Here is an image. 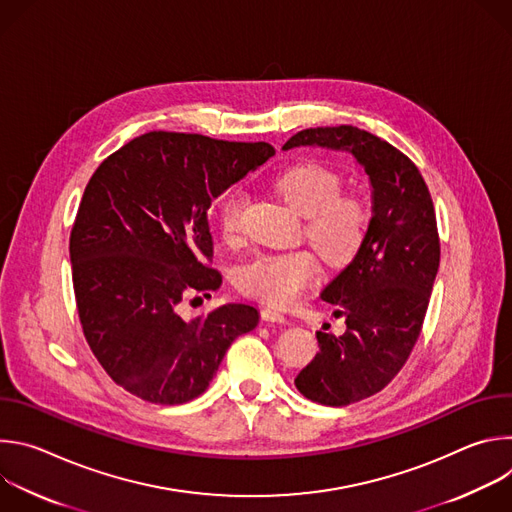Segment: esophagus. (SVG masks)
<instances>
[{
  "instance_id": "esophagus-1",
  "label": "esophagus",
  "mask_w": 512,
  "mask_h": 512,
  "mask_svg": "<svg viewBox=\"0 0 512 512\" xmlns=\"http://www.w3.org/2000/svg\"><path fill=\"white\" fill-rule=\"evenodd\" d=\"M261 318H263L265 322H285V320H287L285 314H283L279 308H273V306H265V308L261 310Z\"/></svg>"
}]
</instances>
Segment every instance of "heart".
Returning <instances> with one entry per match:
<instances>
[{
	"mask_svg": "<svg viewBox=\"0 0 512 512\" xmlns=\"http://www.w3.org/2000/svg\"><path fill=\"white\" fill-rule=\"evenodd\" d=\"M281 196L306 216V237L328 265H346L360 249L369 227V208L358 196L340 194L342 178L320 164H300L275 180ZM247 194L231 190L218 204V227L227 239L241 233ZM320 273L312 251L263 253L247 261L237 275L241 289L273 306L294 304Z\"/></svg>",
	"mask_w": 512,
	"mask_h": 512,
	"instance_id": "1",
	"label": "heart"
}]
</instances>
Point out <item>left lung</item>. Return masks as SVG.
<instances>
[{
	"mask_svg": "<svg viewBox=\"0 0 512 512\" xmlns=\"http://www.w3.org/2000/svg\"><path fill=\"white\" fill-rule=\"evenodd\" d=\"M294 148L346 152L373 188L367 235L320 294L346 330L340 336L318 330L320 352L296 377L306 399L342 407L385 389L419 338L440 267L435 210L417 166L369 131L312 127L285 141L283 150Z\"/></svg>",
	"mask_w": 512,
	"mask_h": 512,
	"instance_id": "8db88e82",
	"label": "left lung"
}]
</instances>
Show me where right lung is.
I'll return each mask as SVG.
<instances>
[{
    "label": "right lung",
    "instance_id": "right-lung-1",
    "mask_svg": "<svg viewBox=\"0 0 512 512\" xmlns=\"http://www.w3.org/2000/svg\"><path fill=\"white\" fill-rule=\"evenodd\" d=\"M269 143L150 131L111 154L89 180L70 233L72 285L85 338L131 395L180 405L206 391L233 340L259 312L227 304L184 320L190 289L221 287L208 208L265 164Z\"/></svg>",
    "mask_w": 512,
    "mask_h": 512
}]
</instances>
